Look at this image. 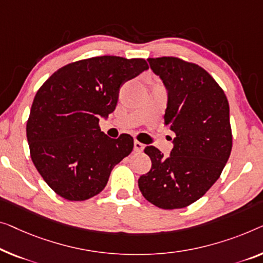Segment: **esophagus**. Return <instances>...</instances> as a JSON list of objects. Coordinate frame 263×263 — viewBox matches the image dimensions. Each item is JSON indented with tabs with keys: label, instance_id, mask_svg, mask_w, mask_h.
Segmentation results:
<instances>
[{
	"label": "esophagus",
	"instance_id": "esophagus-1",
	"mask_svg": "<svg viewBox=\"0 0 263 263\" xmlns=\"http://www.w3.org/2000/svg\"><path fill=\"white\" fill-rule=\"evenodd\" d=\"M144 144L143 143H140V142H138V140H136L135 142V151L136 152H142L143 150H144Z\"/></svg>",
	"mask_w": 263,
	"mask_h": 263
}]
</instances>
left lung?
Listing matches in <instances>:
<instances>
[{
    "label": "left lung",
    "mask_w": 263,
    "mask_h": 263,
    "mask_svg": "<svg viewBox=\"0 0 263 263\" xmlns=\"http://www.w3.org/2000/svg\"><path fill=\"white\" fill-rule=\"evenodd\" d=\"M167 91L164 124L175 132L164 157L146 146L151 170L138 179L140 193L162 209H181L202 197L219 178L232 152L229 104L205 69L174 57L148 58Z\"/></svg>",
    "instance_id": "1"
}]
</instances>
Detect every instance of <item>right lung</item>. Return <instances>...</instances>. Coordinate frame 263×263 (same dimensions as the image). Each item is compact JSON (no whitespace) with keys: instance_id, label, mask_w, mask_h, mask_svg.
Segmentation results:
<instances>
[{"instance_id":"obj_1","label":"right lung","mask_w":263,"mask_h":263,"mask_svg":"<svg viewBox=\"0 0 263 263\" xmlns=\"http://www.w3.org/2000/svg\"><path fill=\"white\" fill-rule=\"evenodd\" d=\"M148 68L144 59L96 57L58 69L39 89L27 121L35 167L50 189L68 201L103 191L133 138L101 132L99 119L116 109L119 89Z\"/></svg>"}]
</instances>
